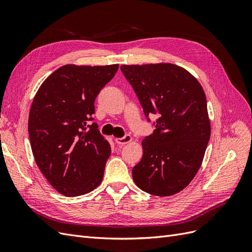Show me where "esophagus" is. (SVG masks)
<instances>
[{
    "instance_id": "obj_1",
    "label": "esophagus",
    "mask_w": 252,
    "mask_h": 252,
    "mask_svg": "<svg viewBox=\"0 0 252 252\" xmlns=\"http://www.w3.org/2000/svg\"><path fill=\"white\" fill-rule=\"evenodd\" d=\"M130 141H131V136L129 135V134L124 135L123 138H118V139H116V143L119 145V146H123V145L129 143Z\"/></svg>"
}]
</instances>
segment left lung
Masks as SVG:
<instances>
[{
    "instance_id": "8db88e82",
    "label": "left lung",
    "mask_w": 252,
    "mask_h": 252,
    "mask_svg": "<svg viewBox=\"0 0 252 252\" xmlns=\"http://www.w3.org/2000/svg\"><path fill=\"white\" fill-rule=\"evenodd\" d=\"M145 117L158 116L142 142L143 158L132 178L143 191L168 196L180 192L200 169L210 139L207 101L201 84L173 64L122 65Z\"/></svg>"
}]
</instances>
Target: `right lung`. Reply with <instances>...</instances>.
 <instances>
[{"instance_id": "obj_1", "label": "right lung", "mask_w": 252, "mask_h": 252, "mask_svg": "<svg viewBox=\"0 0 252 252\" xmlns=\"http://www.w3.org/2000/svg\"><path fill=\"white\" fill-rule=\"evenodd\" d=\"M119 65H64L44 81L29 112L35 163L61 194H86L100 185L111 148L94 121V101Z\"/></svg>"}]
</instances>
